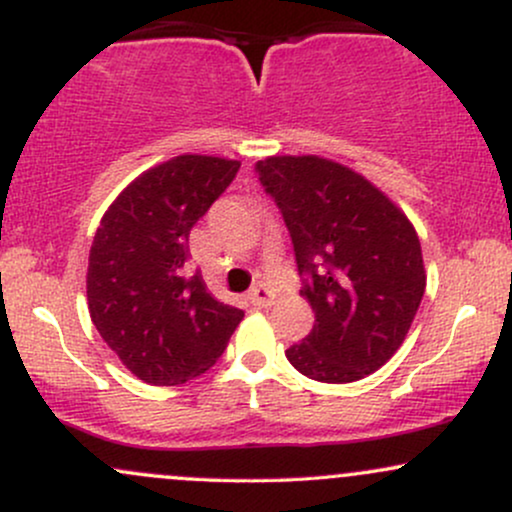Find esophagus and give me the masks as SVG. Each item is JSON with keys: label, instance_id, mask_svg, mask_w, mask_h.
Wrapping results in <instances>:
<instances>
[{"label": "esophagus", "instance_id": "esophagus-1", "mask_svg": "<svg viewBox=\"0 0 512 512\" xmlns=\"http://www.w3.org/2000/svg\"><path fill=\"white\" fill-rule=\"evenodd\" d=\"M248 298L252 305H257V308H269V305H274V293L269 291L264 284L255 286V289L248 293Z\"/></svg>", "mask_w": 512, "mask_h": 512}]
</instances>
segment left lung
<instances>
[{
	"instance_id": "obj_1",
	"label": "left lung",
	"mask_w": 512,
	"mask_h": 512,
	"mask_svg": "<svg viewBox=\"0 0 512 512\" xmlns=\"http://www.w3.org/2000/svg\"><path fill=\"white\" fill-rule=\"evenodd\" d=\"M255 173L291 233L315 325L286 351L320 383H354L390 361L426 289L421 243L373 182L317 156H272Z\"/></svg>"
}]
</instances>
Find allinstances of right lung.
Returning a JSON list of instances; mask_svg holds the SVG:
<instances>
[{
  "label": "right lung",
  "mask_w": 512,
  "mask_h": 512,
  "mask_svg": "<svg viewBox=\"0 0 512 512\" xmlns=\"http://www.w3.org/2000/svg\"><path fill=\"white\" fill-rule=\"evenodd\" d=\"M238 161L185 154L146 170L110 204L88 255L93 325L149 385H180L219 361L243 310L216 301L190 267V231Z\"/></svg>",
  "instance_id": "obj_1"
}]
</instances>
